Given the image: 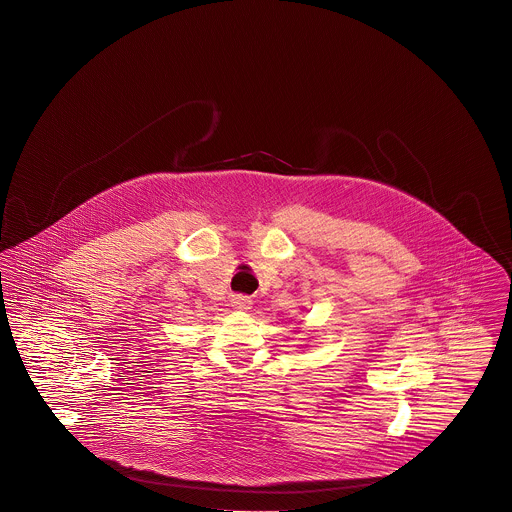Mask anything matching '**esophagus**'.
<instances>
[{
	"instance_id": "esophagus-1",
	"label": "esophagus",
	"mask_w": 512,
	"mask_h": 512,
	"mask_svg": "<svg viewBox=\"0 0 512 512\" xmlns=\"http://www.w3.org/2000/svg\"><path fill=\"white\" fill-rule=\"evenodd\" d=\"M231 306H233L234 310H249V308H251V298L242 295L233 296V298H231Z\"/></svg>"
}]
</instances>
